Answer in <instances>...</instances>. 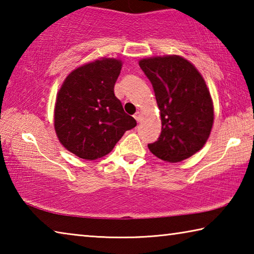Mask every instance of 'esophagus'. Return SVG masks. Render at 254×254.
Here are the masks:
<instances>
[{
	"instance_id": "1",
	"label": "esophagus",
	"mask_w": 254,
	"mask_h": 254,
	"mask_svg": "<svg viewBox=\"0 0 254 254\" xmlns=\"http://www.w3.org/2000/svg\"><path fill=\"white\" fill-rule=\"evenodd\" d=\"M133 117H134V119L136 120L137 122H140L141 120H142V114H141L140 112H136V113H135L134 115H133Z\"/></svg>"
}]
</instances>
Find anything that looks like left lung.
<instances>
[{"instance_id": "obj_1", "label": "left lung", "mask_w": 254, "mask_h": 254, "mask_svg": "<svg viewBox=\"0 0 254 254\" xmlns=\"http://www.w3.org/2000/svg\"><path fill=\"white\" fill-rule=\"evenodd\" d=\"M139 65L152 84L162 124L160 136L148 144L150 151L170 162L191 157L206 143L214 121L204 78L179 56L145 58Z\"/></svg>"}]
</instances>
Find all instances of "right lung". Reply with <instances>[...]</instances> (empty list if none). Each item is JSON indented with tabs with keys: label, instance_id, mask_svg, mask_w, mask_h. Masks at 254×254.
<instances>
[{
	"label": "right lung",
	"instance_id": "1",
	"mask_svg": "<svg viewBox=\"0 0 254 254\" xmlns=\"http://www.w3.org/2000/svg\"><path fill=\"white\" fill-rule=\"evenodd\" d=\"M121 60L103 58L71 71L58 92L55 130L64 147L77 157L95 160L113 150L136 121L114 95Z\"/></svg>",
	"mask_w": 254,
	"mask_h": 254
}]
</instances>
